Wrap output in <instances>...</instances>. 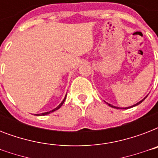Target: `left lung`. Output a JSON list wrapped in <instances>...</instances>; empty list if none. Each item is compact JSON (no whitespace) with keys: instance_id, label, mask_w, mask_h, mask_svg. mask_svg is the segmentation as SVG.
Returning a JSON list of instances; mask_svg holds the SVG:
<instances>
[{"instance_id":"obj_1","label":"left lung","mask_w":158,"mask_h":158,"mask_svg":"<svg viewBox=\"0 0 158 158\" xmlns=\"http://www.w3.org/2000/svg\"><path fill=\"white\" fill-rule=\"evenodd\" d=\"M148 97V95L146 97H145L144 98H143L142 100H141V101H139V102H137V103L136 104H135V105H133V106H128V107H123V108H121V109H128V108H131V107H134V106H138L139 105V104H140L141 103V102H142L143 101V100H144L145 98H147ZM108 104V106H110V107H113V108H116V109H120V107H117V106H112V105H110V104H109V103H107Z\"/></svg>"}]
</instances>
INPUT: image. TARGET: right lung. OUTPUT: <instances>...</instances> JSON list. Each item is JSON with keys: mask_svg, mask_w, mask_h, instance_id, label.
<instances>
[{"mask_svg": "<svg viewBox=\"0 0 158 158\" xmlns=\"http://www.w3.org/2000/svg\"><path fill=\"white\" fill-rule=\"evenodd\" d=\"M65 98H66V95H65V97H64V98L63 99V101H62L60 103V105L58 106H56V107L55 108V109H53V110H50V111H48V112H43V113H41V114H35V115H48V114H50V113L53 112V111H55V110H58V109H59V108L60 107V106H61L62 105H63V103H64V100H65Z\"/></svg>", "mask_w": 158, "mask_h": 158, "instance_id": "1", "label": "right lung"}]
</instances>
